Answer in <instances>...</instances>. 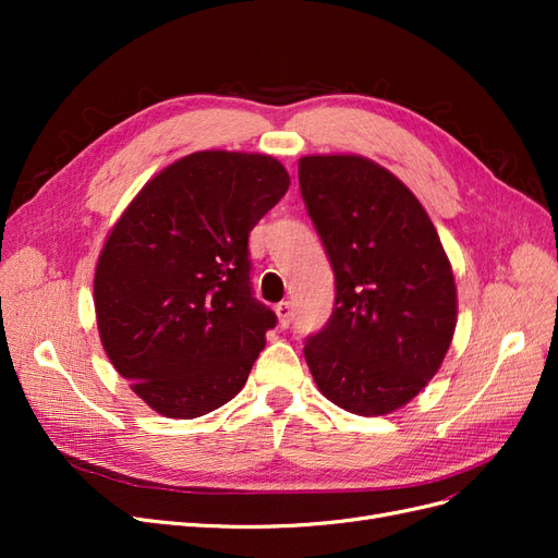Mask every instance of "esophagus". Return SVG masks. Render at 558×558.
Masks as SVG:
<instances>
[{
  "label": "esophagus",
  "mask_w": 558,
  "mask_h": 558,
  "mask_svg": "<svg viewBox=\"0 0 558 558\" xmlns=\"http://www.w3.org/2000/svg\"><path fill=\"white\" fill-rule=\"evenodd\" d=\"M277 316H279V326L281 328H289V324H291V318H293V307H291V302H279L277 305Z\"/></svg>",
  "instance_id": "1"
}]
</instances>
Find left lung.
<instances>
[{
  "mask_svg": "<svg viewBox=\"0 0 558 558\" xmlns=\"http://www.w3.org/2000/svg\"><path fill=\"white\" fill-rule=\"evenodd\" d=\"M298 179L335 272L332 314L305 342L312 377L347 412L388 414L433 379L451 344L449 258L421 202L377 162L307 156Z\"/></svg>",
  "mask_w": 558,
  "mask_h": 558,
  "instance_id": "1",
  "label": "left lung"
}]
</instances>
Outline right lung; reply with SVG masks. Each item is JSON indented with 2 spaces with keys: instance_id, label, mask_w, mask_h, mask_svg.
Wrapping results in <instances>:
<instances>
[{
  "instance_id": "1",
  "label": "right lung",
  "mask_w": 558,
  "mask_h": 558,
  "mask_svg": "<svg viewBox=\"0 0 558 558\" xmlns=\"http://www.w3.org/2000/svg\"><path fill=\"white\" fill-rule=\"evenodd\" d=\"M260 154L199 150L150 179L95 272L109 361L148 408L209 414L242 391L277 314L253 298L248 232L289 191Z\"/></svg>"
}]
</instances>
